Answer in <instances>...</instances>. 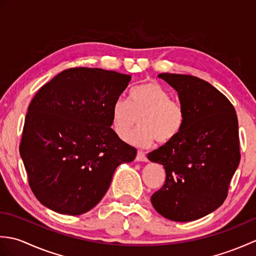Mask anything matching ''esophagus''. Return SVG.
I'll use <instances>...</instances> for the list:
<instances>
[{
  "instance_id": "1",
  "label": "esophagus",
  "mask_w": 256,
  "mask_h": 256,
  "mask_svg": "<svg viewBox=\"0 0 256 256\" xmlns=\"http://www.w3.org/2000/svg\"><path fill=\"white\" fill-rule=\"evenodd\" d=\"M135 160H136L138 162H148V157H146V155L143 153V152L138 150L136 154V157H135Z\"/></svg>"
}]
</instances>
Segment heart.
I'll return each instance as SVG.
<instances>
[{
	"label": "heart",
	"instance_id": "obj_1",
	"mask_svg": "<svg viewBox=\"0 0 256 256\" xmlns=\"http://www.w3.org/2000/svg\"><path fill=\"white\" fill-rule=\"evenodd\" d=\"M138 116L140 126L128 140L148 148L156 140L170 143L175 140L186 121L180 103L170 99L168 91L155 81H148L131 89L128 99L118 98L111 108V128L118 138L125 140Z\"/></svg>",
	"mask_w": 256,
	"mask_h": 256
}]
</instances>
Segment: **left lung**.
Wrapping results in <instances>:
<instances>
[{"instance_id":"8db88e82","label":"left lung","mask_w":256,"mask_h":256,"mask_svg":"<svg viewBox=\"0 0 256 256\" xmlns=\"http://www.w3.org/2000/svg\"><path fill=\"white\" fill-rule=\"evenodd\" d=\"M177 91L186 121L178 136L148 157L165 168L166 180L150 197L164 218L188 222L224 204L240 162L236 108L206 81L189 74H160Z\"/></svg>"}]
</instances>
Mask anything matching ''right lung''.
<instances>
[{"mask_svg": "<svg viewBox=\"0 0 256 256\" xmlns=\"http://www.w3.org/2000/svg\"><path fill=\"white\" fill-rule=\"evenodd\" d=\"M131 76L100 68H70L32 98L20 154L42 204L79 216L100 202L116 167L136 148L111 128V108Z\"/></svg>", "mask_w": 256, "mask_h": 256, "instance_id": "right-lung-1", "label": "right lung"}]
</instances>
